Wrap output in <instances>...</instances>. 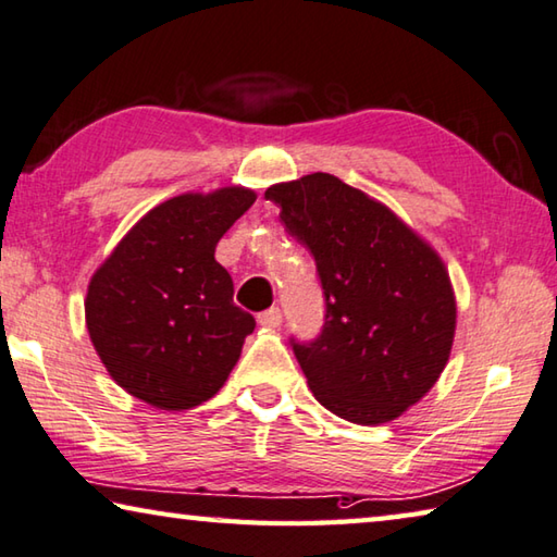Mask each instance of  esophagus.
<instances>
[{
  "instance_id": "obj_1",
  "label": "esophagus",
  "mask_w": 557,
  "mask_h": 557,
  "mask_svg": "<svg viewBox=\"0 0 557 557\" xmlns=\"http://www.w3.org/2000/svg\"><path fill=\"white\" fill-rule=\"evenodd\" d=\"M257 320H259V325H261V327H269V330L278 327V325H281V310H278V308H269V310H263V313H259V315H257Z\"/></svg>"
}]
</instances>
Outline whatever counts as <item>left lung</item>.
Here are the masks:
<instances>
[{
	"mask_svg": "<svg viewBox=\"0 0 557 557\" xmlns=\"http://www.w3.org/2000/svg\"><path fill=\"white\" fill-rule=\"evenodd\" d=\"M315 257L323 333L294 352L313 396L357 425L396 421L450 359L457 304L431 244L384 202L330 173L263 193Z\"/></svg>",
	"mask_w": 557,
	"mask_h": 557,
	"instance_id": "obj_1",
	"label": "left lung"
}]
</instances>
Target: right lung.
I'll return each instance as SVG.
<instances>
[{"instance_id": "right-lung-1", "label": "right lung", "mask_w": 557, "mask_h": 557, "mask_svg": "<svg viewBox=\"0 0 557 557\" xmlns=\"http://www.w3.org/2000/svg\"><path fill=\"white\" fill-rule=\"evenodd\" d=\"M257 193L227 185L156 205L124 234L85 296L95 352L126 394L161 411H185L220 392L253 318L214 247Z\"/></svg>"}]
</instances>
